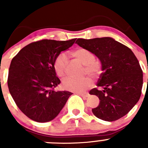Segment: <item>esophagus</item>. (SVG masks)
Returning <instances> with one entry per match:
<instances>
[{"label": "esophagus", "mask_w": 148, "mask_h": 148, "mask_svg": "<svg viewBox=\"0 0 148 148\" xmlns=\"http://www.w3.org/2000/svg\"><path fill=\"white\" fill-rule=\"evenodd\" d=\"M78 95H79L80 96L82 97L83 98H86L88 97V93H86V92H84V93H78Z\"/></svg>", "instance_id": "1"}]
</instances>
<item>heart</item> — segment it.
I'll return each mask as SVG.
<instances>
[{"label": "heart", "instance_id": "obj_1", "mask_svg": "<svg viewBox=\"0 0 148 148\" xmlns=\"http://www.w3.org/2000/svg\"><path fill=\"white\" fill-rule=\"evenodd\" d=\"M71 55L84 65V73H87L95 78L99 77L102 72V65L99 61L95 59V55L92 51L86 48H78L71 52ZM67 58L65 54L60 53L55 59L53 69L56 75L64 77L66 74ZM92 79L89 76L75 78L69 77L64 79L62 82L64 89L74 92H83L92 86Z\"/></svg>", "mask_w": 148, "mask_h": 148}]
</instances>
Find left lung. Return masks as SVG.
Returning a JSON list of instances; mask_svg holds the SVG:
<instances>
[{"label":"left lung","mask_w":148,"mask_h":148,"mask_svg":"<svg viewBox=\"0 0 148 148\" xmlns=\"http://www.w3.org/2000/svg\"><path fill=\"white\" fill-rule=\"evenodd\" d=\"M76 44L92 51L102 63L97 87L89 92L100 100L93 114L108 122L126 115L140 99L143 87V70L133 52L110 37L78 38Z\"/></svg>","instance_id":"8db88e82"}]
</instances>
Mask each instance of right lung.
Listing matches in <instances>:
<instances>
[{
  "label": "right lung",
  "mask_w": 148,
  "mask_h": 148,
  "mask_svg": "<svg viewBox=\"0 0 148 148\" xmlns=\"http://www.w3.org/2000/svg\"><path fill=\"white\" fill-rule=\"evenodd\" d=\"M75 41H34L12 59L8 77L9 92L17 107L31 120L38 122L53 120L72 95L68 91L54 90L61 82L53 62Z\"/></svg>",
  "instance_id": "right-lung-1"
}]
</instances>
